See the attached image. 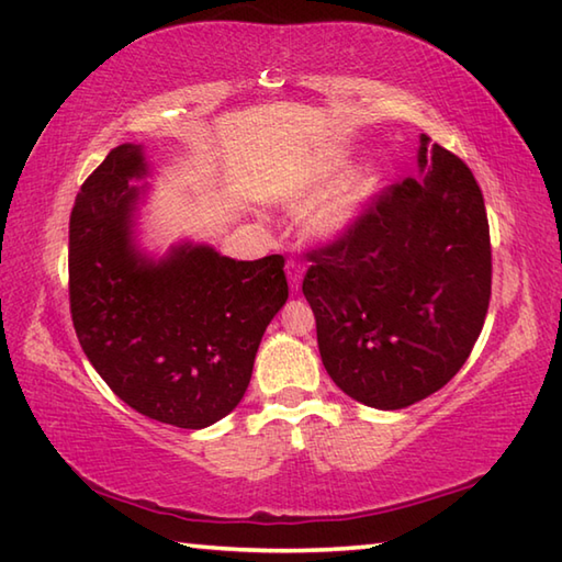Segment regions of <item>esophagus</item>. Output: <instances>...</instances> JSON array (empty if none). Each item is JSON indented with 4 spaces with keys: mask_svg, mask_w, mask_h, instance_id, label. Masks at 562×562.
Instances as JSON below:
<instances>
[{
    "mask_svg": "<svg viewBox=\"0 0 562 562\" xmlns=\"http://www.w3.org/2000/svg\"><path fill=\"white\" fill-rule=\"evenodd\" d=\"M285 273H289L291 291H299L301 289V281H303V267H301V263L289 261V263H285Z\"/></svg>",
    "mask_w": 562,
    "mask_h": 562,
    "instance_id": "obj_1",
    "label": "esophagus"
}]
</instances>
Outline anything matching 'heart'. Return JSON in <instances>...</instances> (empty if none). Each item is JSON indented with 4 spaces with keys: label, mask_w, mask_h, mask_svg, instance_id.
I'll use <instances>...</instances> for the list:
<instances>
[{
    "label": "heart",
    "mask_w": 562,
    "mask_h": 562,
    "mask_svg": "<svg viewBox=\"0 0 562 562\" xmlns=\"http://www.w3.org/2000/svg\"><path fill=\"white\" fill-rule=\"evenodd\" d=\"M349 164H352V156L347 151L333 154L313 173L308 186L293 198V203H303V200H308L311 195L321 193L327 183L347 171ZM381 183H384V168L379 164H364L359 168H352V171L340 178V181L327 188L308 210L305 225H308L311 235L323 241L347 237L349 232L359 225V220L364 217L367 207L376 198Z\"/></svg>",
    "instance_id": "obj_1"
}]
</instances>
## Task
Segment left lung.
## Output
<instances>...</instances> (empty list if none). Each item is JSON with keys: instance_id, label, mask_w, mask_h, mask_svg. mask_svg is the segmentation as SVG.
I'll return each instance as SVG.
<instances>
[{"instance_id": "left-lung-1", "label": "left lung", "mask_w": 562, "mask_h": 562, "mask_svg": "<svg viewBox=\"0 0 562 562\" xmlns=\"http://www.w3.org/2000/svg\"><path fill=\"white\" fill-rule=\"evenodd\" d=\"M303 279L327 374L349 398L398 411L468 362L492 295L482 190L420 134L418 176L384 190Z\"/></svg>"}]
</instances>
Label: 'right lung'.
<instances>
[{"mask_svg": "<svg viewBox=\"0 0 562 562\" xmlns=\"http://www.w3.org/2000/svg\"><path fill=\"white\" fill-rule=\"evenodd\" d=\"M142 144H122L70 213V313L85 357L142 416L200 430L235 411L285 299L283 257L237 261L195 241H139L149 183Z\"/></svg>", "mask_w": 562, "mask_h": 562, "instance_id": "right-lung-1", "label": "right lung"}]
</instances>
